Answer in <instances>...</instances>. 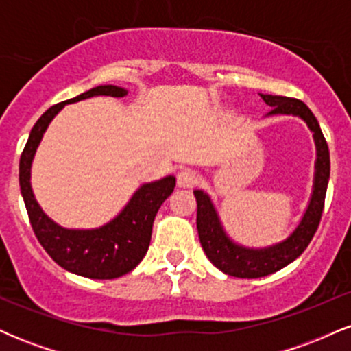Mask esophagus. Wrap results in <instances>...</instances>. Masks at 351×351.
<instances>
[{
	"instance_id": "34e87169",
	"label": "esophagus",
	"mask_w": 351,
	"mask_h": 351,
	"mask_svg": "<svg viewBox=\"0 0 351 351\" xmlns=\"http://www.w3.org/2000/svg\"><path fill=\"white\" fill-rule=\"evenodd\" d=\"M176 181H178L180 188H193L199 181L198 173L195 170H189V168H184V170L178 171V176H176Z\"/></svg>"
}]
</instances>
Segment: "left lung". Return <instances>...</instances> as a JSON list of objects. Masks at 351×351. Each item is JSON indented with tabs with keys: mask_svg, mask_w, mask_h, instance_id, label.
Returning a JSON list of instances; mask_svg holds the SVG:
<instances>
[{
	"mask_svg": "<svg viewBox=\"0 0 351 351\" xmlns=\"http://www.w3.org/2000/svg\"><path fill=\"white\" fill-rule=\"evenodd\" d=\"M261 97L267 106L272 107L269 115H297L307 122L308 128L313 132V138H315L317 145L315 180H313V191L308 208L295 231L282 243L264 249H249L232 243L221 226L219 217H217V213L209 196L201 189H196L195 198L196 204H198L196 228H198L203 251L219 271L228 274V276L241 277V279H257V277H264L280 271L282 267L293 263L307 249L318 224H320L330 178L328 145L312 110L299 99L264 94H261Z\"/></svg>",
	"mask_w": 351,
	"mask_h": 351,
	"instance_id": "left-lung-1",
	"label": "left lung"
}]
</instances>
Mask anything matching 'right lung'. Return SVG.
<instances>
[{"label": "right lung", "instance_id": "obj_1", "mask_svg": "<svg viewBox=\"0 0 351 351\" xmlns=\"http://www.w3.org/2000/svg\"><path fill=\"white\" fill-rule=\"evenodd\" d=\"M94 95L123 97L127 90L117 86H99L47 108L34 123L21 153L19 186L34 234L52 259L72 274L107 280L134 271L143 259L150 245L153 221L163 201L175 189L176 180L175 176H167L140 186L122 213L106 226L97 229H64L44 215L31 188V163L36 148L47 125L66 104L79 102Z\"/></svg>", "mask_w": 351, "mask_h": 351}]
</instances>
